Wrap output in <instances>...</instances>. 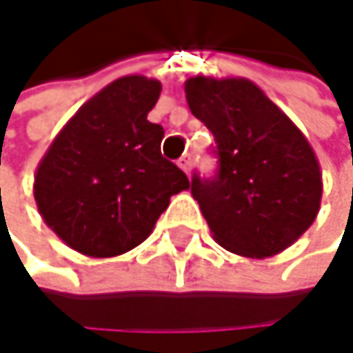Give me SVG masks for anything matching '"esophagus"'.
Masks as SVG:
<instances>
[{"instance_id":"34e87169","label":"esophagus","mask_w":353,"mask_h":353,"mask_svg":"<svg viewBox=\"0 0 353 353\" xmlns=\"http://www.w3.org/2000/svg\"><path fill=\"white\" fill-rule=\"evenodd\" d=\"M178 165H180L186 173H190V169H192V159H190V154H184V157L178 161Z\"/></svg>"}]
</instances>
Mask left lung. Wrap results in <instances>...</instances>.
<instances>
[{"label": "left lung", "instance_id": "obj_1", "mask_svg": "<svg viewBox=\"0 0 353 353\" xmlns=\"http://www.w3.org/2000/svg\"><path fill=\"white\" fill-rule=\"evenodd\" d=\"M186 100L215 138L213 175L194 171L190 182L213 239L245 257L281 253L310 228L320 207L312 146L247 79L192 77Z\"/></svg>", "mask_w": 353, "mask_h": 353}]
</instances>
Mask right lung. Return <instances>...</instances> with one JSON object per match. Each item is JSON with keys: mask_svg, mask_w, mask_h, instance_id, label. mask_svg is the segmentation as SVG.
Wrapping results in <instances>:
<instances>
[{"mask_svg": "<svg viewBox=\"0 0 353 353\" xmlns=\"http://www.w3.org/2000/svg\"><path fill=\"white\" fill-rule=\"evenodd\" d=\"M161 83L130 74L83 104L58 134L35 175V201L74 251L112 257L152 232L169 196L190 188L161 154L165 130L148 121Z\"/></svg>", "mask_w": 353, "mask_h": 353, "instance_id": "right-lung-1", "label": "right lung"}]
</instances>
